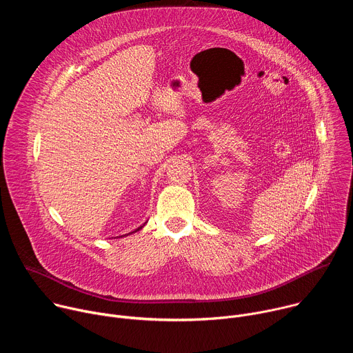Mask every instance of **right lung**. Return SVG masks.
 Here are the masks:
<instances>
[{
  "label": "right lung",
  "mask_w": 353,
  "mask_h": 353,
  "mask_svg": "<svg viewBox=\"0 0 353 353\" xmlns=\"http://www.w3.org/2000/svg\"><path fill=\"white\" fill-rule=\"evenodd\" d=\"M145 223H146V222H145ZM145 223H143V225H142V226H139V228H138V229H135V230H134V232H131V233H135V232H138V230H141V229H142V228H143V226H145ZM131 233H127V234H124V236H128V234H131ZM119 237H123V236H119Z\"/></svg>",
  "instance_id": "add662e5"
}]
</instances>
